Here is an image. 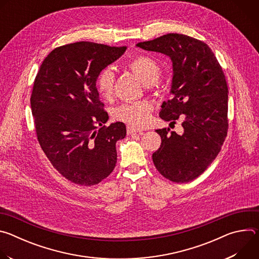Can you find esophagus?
<instances>
[{
	"mask_svg": "<svg viewBox=\"0 0 259 259\" xmlns=\"http://www.w3.org/2000/svg\"><path fill=\"white\" fill-rule=\"evenodd\" d=\"M141 131H142V130L139 129V128H135V127L130 126V125L127 126V134H128V135H129V134H133V133H137V132H141Z\"/></svg>",
	"mask_w": 259,
	"mask_h": 259,
	"instance_id": "34e87169",
	"label": "esophagus"
}]
</instances>
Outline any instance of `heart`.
Returning <instances> with one entry per match:
<instances>
[{"instance_id": "heart-1", "label": "heart", "mask_w": 259, "mask_h": 259, "mask_svg": "<svg viewBox=\"0 0 259 259\" xmlns=\"http://www.w3.org/2000/svg\"><path fill=\"white\" fill-rule=\"evenodd\" d=\"M128 66L146 85L155 83L160 77V66L151 57L138 55L133 58ZM115 72L110 67L102 69L96 79V87L99 94L109 97L114 91ZM153 104L147 100L137 102H125L113 110L114 119L129 124L133 127H143L149 124L152 117Z\"/></svg>"}]
</instances>
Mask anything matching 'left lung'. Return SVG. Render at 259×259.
<instances>
[{"mask_svg":"<svg viewBox=\"0 0 259 259\" xmlns=\"http://www.w3.org/2000/svg\"><path fill=\"white\" fill-rule=\"evenodd\" d=\"M136 47L170 57L172 98L162 103L160 118L184 119L182 134L156 130L162 143L153 162L171 181H192L213 162L227 137L229 89L223 68L207 44L186 34L167 33Z\"/></svg>","mask_w":259,"mask_h":259,"instance_id":"left-lung-1","label":"left lung"}]
</instances>
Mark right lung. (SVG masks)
I'll use <instances>...</instances> for the list:
<instances>
[{"mask_svg": "<svg viewBox=\"0 0 259 259\" xmlns=\"http://www.w3.org/2000/svg\"><path fill=\"white\" fill-rule=\"evenodd\" d=\"M126 47L78 42L55 48L35 77L30 106L36 136L53 167L70 182L94 186L116 167L122 122L104 124L96 88L99 72L120 58Z\"/></svg>", "mask_w": 259, "mask_h": 259, "instance_id": "add662e5", "label": "right lung"}]
</instances>
